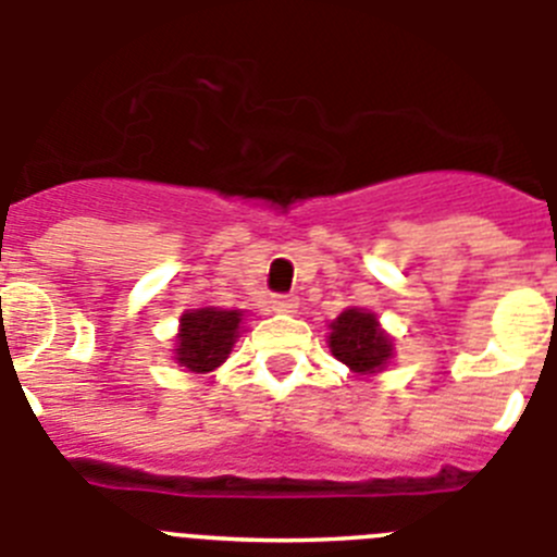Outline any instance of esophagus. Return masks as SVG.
<instances>
[{
    "instance_id": "34e87169",
    "label": "esophagus",
    "mask_w": 557,
    "mask_h": 557,
    "mask_svg": "<svg viewBox=\"0 0 557 557\" xmlns=\"http://www.w3.org/2000/svg\"><path fill=\"white\" fill-rule=\"evenodd\" d=\"M270 309L278 314H295L298 312V298H293V295H273L270 298Z\"/></svg>"
}]
</instances>
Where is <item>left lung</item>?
I'll use <instances>...</instances> for the list:
<instances>
[{"instance_id":"8db88e82","label":"left lung","mask_w":557,"mask_h":557,"mask_svg":"<svg viewBox=\"0 0 557 557\" xmlns=\"http://www.w3.org/2000/svg\"><path fill=\"white\" fill-rule=\"evenodd\" d=\"M329 348L342 364L370 375L381 372L392 359V336L379 325V318L367 309H345L331 323Z\"/></svg>"}]
</instances>
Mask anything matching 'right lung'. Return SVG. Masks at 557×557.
Returning a JSON list of instances; mask_svg holds the SVG:
<instances>
[{
    "label": "right lung",
    "mask_w": 557,
    "mask_h": 557,
    "mask_svg": "<svg viewBox=\"0 0 557 557\" xmlns=\"http://www.w3.org/2000/svg\"><path fill=\"white\" fill-rule=\"evenodd\" d=\"M239 323H243L239 309L203 306L185 312L178 320L176 361L190 372H212L232 354L239 336Z\"/></svg>",
    "instance_id": "add662e5"
}]
</instances>
